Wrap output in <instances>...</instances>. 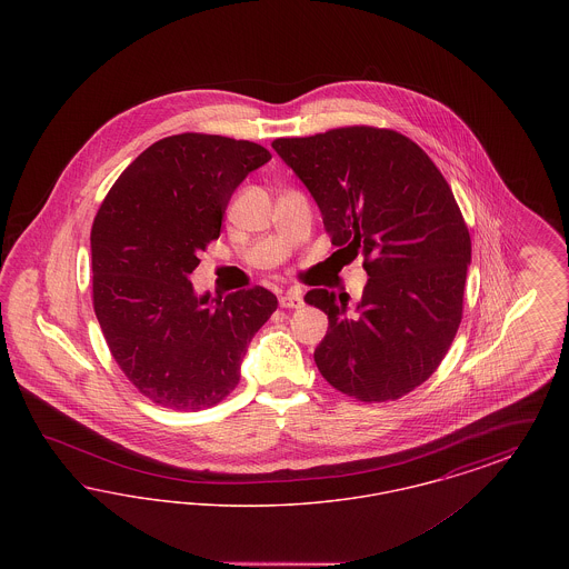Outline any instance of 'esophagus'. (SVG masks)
<instances>
[{
	"instance_id": "obj_1",
	"label": "esophagus",
	"mask_w": 569,
	"mask_h": 569,
	"mask_svg": "<svg viewBox=\"0 0 569 569\" xmlns=\"http://www.w3.org/2000/svg\"><path fill=\"white\" fill-rule=\"evenodd\" d=\"M279 305H281L283 309H300L305 302H302V297H300L298 290H288L286 295L279 297Z\"/></svg>"
}]
</instances>
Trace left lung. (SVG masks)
<instances>
[{"instance_id":"1","label":"left lung","mask_w":569,"mask_h":569,"mask_svg":"<svg viewBox=\"0 0 569 569\" xmlns=\"http://www.w3.org/2000/svg\"><path fill=\"white\" fill-rule=\"evenodd\" d=\"M272 149L311 191L337 253L362 258L369 274L353 311L348 292L305 295L328 316L320 373L365 403L401 399L433 376L462 318L471 239L455 193L395 130L350 126Z\"/></svg>"}]
</instances>
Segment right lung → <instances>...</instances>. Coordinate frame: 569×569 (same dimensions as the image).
<instances>
[{
  "label": "right lung",
  "mask_w": 569,
  "mask_h": 569,
  "mask_svg": "<svg viewBox=\"0 0 569 569\" xmlns=\"http://www.w3.org/2000/svg\"><path fill=\"white\" fill-rule=\"evenodd\" d=\"M271 160L228 136H168L110 188L91 228L93 309L119 369L158 406L196 411L241 379L247 346L277 309L267 288L209 300L190 274L244 177Z\"/></svg>",
  "instance_id": "right-lung-1"
}]
</instances>
